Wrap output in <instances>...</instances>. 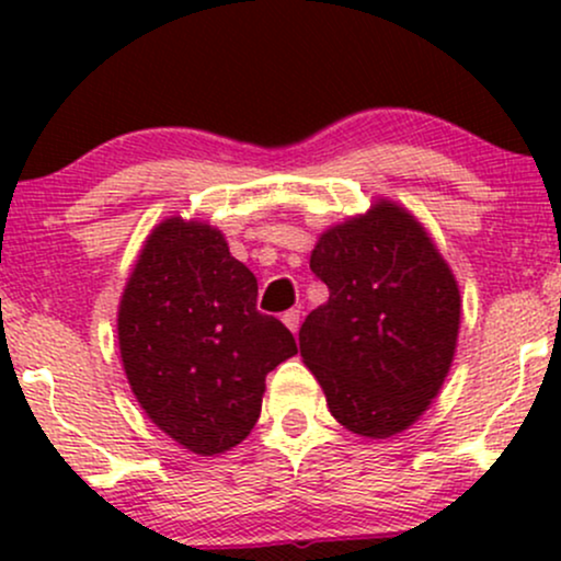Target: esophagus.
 <instances>
[{"label": "esophagus", "instance_id": "1", "mask_svg": "<svg viewBox=\"0 0 561 561\" xmlns=\"http://www.w3.org/2000/svg\"><path fill=\"white\" fill-rule=\"evenodd\" d=\"M282 321H285V327H287V330L295 334V332L300 330V311H295V308H293V311H287L285 317H282Z\"/></svg>", "mask_w": 561, "mask_h": 561}]
</instances>
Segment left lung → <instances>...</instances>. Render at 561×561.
<instances>
[{
  "mask_svg": "<svg viewBox=\"0 0 561 561\" xmlns=\"http://www.w3.org/2000/svg\"><path fill=\"white\" fill-rule=\"evenodd\" d=\"M311 272L330 300L300 327L302 364L358 437L409 430L437 398L461 327L459 282L424 224L390 197L319 234Z\"/></svg>",
  "mask_w": 561,
  "mask_h": 561,
  "instance_id": "obj_1",
  "label": "left lung"
}]
</instances>
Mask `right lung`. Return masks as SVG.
Wrapping results in <instances>:
<instances>
[{"instance_id":"add662e5","label":"right lung","mask_w":561,"mask_h":561,"mask_svg":"<svg viewBox=\"0 0 561 561\" xmlns=\"http://www.w3.org/2000/svg\"><path fill=\"white\" fill-rule=\"evenodd\" d=\"M255 298L259 282L224 231L182 216L152 227L121 293L128 388L158 430L197 456L240 446L261 416L266 375L298 353Z\"/></svg>"}]
</instances>
